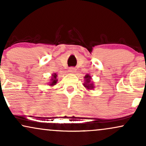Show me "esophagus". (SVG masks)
<instances>
[{"label": "esophagus", "instance_id": "esophagus-1", "mask_svg": "<svg viewBox=\"0 0 146 146\" xmlns=\"http://www.w3.org/2000/svg\"><path fill=\"white\" fill-rule=\"evenodd\" d=\"M68 72H70L71 73H75L76 72V68L74 67H71L68 69Z\"/></svg>", "mask_w": 146, "mask_h": 146}]
</instances>
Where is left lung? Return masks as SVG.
I'll return each instance as SVG.
<instances>
[{"mask_svg":"<svg viewBox=\"0 0 146 146\" xmlns=\"http://www.w3.org/2000/svg\"><path fill=\"white\" fill-rule=\"evenodd\" d=\"M84 79H85V82L84 83V86L88 90H92V89H94V84L91 82V76L89 74H86L84 77Z\"/></svg>","mask_w":146,"mask_h":146,"instance_id":"obj_1","label":"left lung"}]
</instances>
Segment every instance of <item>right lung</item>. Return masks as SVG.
Masks as SVG:
<instances>
[{
    "instance_id": "1",
    "label": "right lung",
    "mask_w": 146,
    "mask_h": 146,
    "mask_svg": "<svg viewBox=\"0 0 146 146\" xmlns=\"http://www.w3.org/2000/svg\"><path fill=\"white\" fill-rule=\"evenodd\" d=\"M57 82H58V79H57V75L56 74V73H53L52 75V78H51L50 80V83L49 85L50 86H53L56 85V84H57Z\"/></svg>"
}]
</instances>
